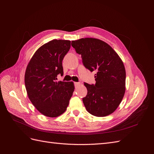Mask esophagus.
Listing matches in <instances>:
<instances>
[{"mask_svg": "<svg viewBox=\"0 0 154 154\" xmlns=\"http://www.w3.org/2000/svg\"><path fill=\"white\" fill-rule=\"evenodd\" d=\"M80 85V82H74V85L75 87H77Z\"/></svg>", "mask_w": 154, "mask_h": 154, "instance_id": "esophagus-1", "label": "esophagus"}]
</instances>
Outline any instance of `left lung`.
I'll return each mask as SVG.
<instances>
[{
    "instance_id": "1",
    "label": "left lung",
    "mask_w": 154,
    "mask_h": 154,
    "mask_svg": "<svg viewBox=\"0 0 154 154\" xmlns=\"http://www.w3.org/2000/svg\"><path fill=\"white\" fill-rule=\"evenodd\" d=\"M72 46L81 55L84 67L95 70V84L84 83L87 94L82 99L87 110L97 117L114 112L122 101L125 91V69L115 51L107 43L94 38L72 40Z\"/></svg>"
}]
</instances>
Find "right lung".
<instances>
[{
  "mask_svg": "<svg viewBox=\"0 0 154 154\" xmlns=\"http://www.w3.org/2000/svg\"><path fill=\"white\" fill-rule=\"evenodd\" d=\"M70 41L53 40L40 47L30 59L25 74L29 98L43 115L56 117L66 110L74 91L72 82H57L63 74L62 60Z\"/></svg>",
  "mask_w": 154,
  "mask_h": 154,
  "instance_id": "obj_1",
  "label": "right lung"
}]
</instances>
